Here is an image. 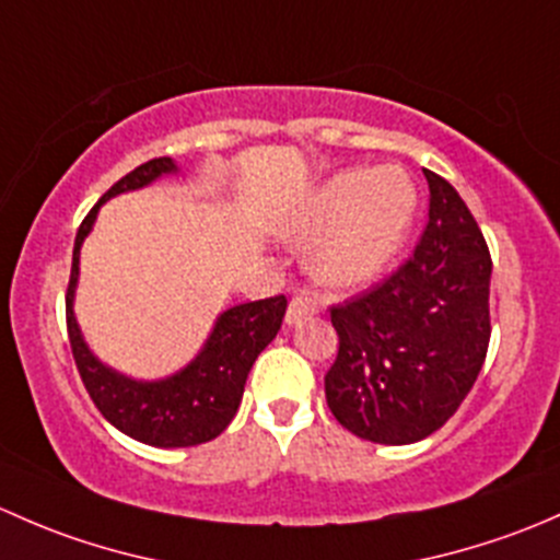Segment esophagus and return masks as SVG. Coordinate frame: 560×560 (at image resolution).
<instances>
[{"label":"esophagus","mask_w":560,"mask_h":560,"mask_svg":"<svg viewBox=\"0 0 560 560\" xmlns=\"http://www.w3.org/2000/svg\"><path fill=\"white\" fill-rule=\"evenodd\" d=\"M318 313V302L310 296H296L291 299V304H288V313H285V323L288 326H299L304 318H310V315Z\"/></svg>","instance_id":"obj_1"}]
</instances>
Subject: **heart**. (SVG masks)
I'll return each instance as SVG.
<instances>
[{
  "mask_svg": "<svg viewBox=\"0 0 560 560\" xmlns=\"http://www.w3.org/2000/svg\"><path fill=\"white\" fill-rule=\"evenodd\" d=\"M418 212V188L401 166L334 172L280 223L291 242H310L304 269L318 285L353 291L377 280L401 253Z\"/></svg>",
  "mask_w": 560,
  "mask_h": 560,
  "instance_id": "1",
  "label": "heart"
}]
</instances>
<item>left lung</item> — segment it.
Wrapping results in <instances>:
<instances>
[{"instance_id": "left-lung-1", "label": "left lung", "mask_w": 560, "mask_h": 560, "mask_svg": "<svg viewBox=\"0 0 560 560\" xmlns=\"http://www.w3.org/2000/svg\"><path fill=\"white\" fill-rule=\"evenodd\" d=\"M429 223L405 267L331 310L339 353L326 374L334 418L377 445H412L447 423L491 339V253L458 191L431 170Z\"/></svg>"}]
</instances>
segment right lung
Segmentation results:
<instances>
[{
  "label": "right lung",
  "mask_w": 560,
  "mask_h": 560,
  "mask_svg": "<svg viewBox=\"0 0 560 560\" xmlns=\"http://www.w3.org/2000/svg\"><path fill=\"white\" fill-rule=\"evenodd\" d=\"M170 175H180V164L170 155L145 161L135 172L120 177L80 223L67 288V331L85 390L115 429L151 447H194L215 440L237 415L247 374L261 350L278 337L288 307L285 296L258 299L223 310L212 323L199 353L177 372L155 380L131 377L105 364L89 348L74 315L80 247L94 229L102 205L113 196L140 191Z\"/></svg>",
  "instance_id": "1"
}]
</instances>
